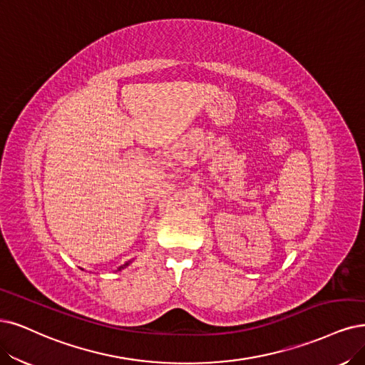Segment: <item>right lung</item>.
Returning <instances> with one entry per match:
<instances>
[{"label":"right lung","mask_w":365,"mask_h":365,"mask_svg":"<svg viewBox=\"0 0 365 365\" xmlns=\"http://www.w3.org/2000/svg\"><path fill=\"white\" fill-rule=\"evenodd\" d=\"M129 264H130V262H126L125 264H121V266H118V267H117V271H123V269H125V267H128ZM117 271H115V272H117Z\"/></svg>","instance_id":"obj_1"}]
</instances>
